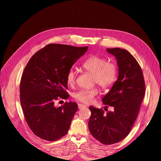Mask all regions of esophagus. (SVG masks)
I'll return each mask as SVG.
<instances>
[{"mask_svg":"<svg viewBox=\"0 0 161 161\" xmlns=\"http://www.w3.org/2000/svg\"><path fill=\"white\" fill-rule=\"evenodd\" d=\"M78 108H79V109H82V108H86V106L85 105H83V104L79 103V104H78Z\"/></svg>","mask_w":161,"mask_h":161,"instance_id":"34e87169","label":"esophagus"}]
</instances>
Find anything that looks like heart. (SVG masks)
Instances as JSON below:
<instances>
[{
	"label": "heart",
	"mask_w": 161,
	"mask_h": 161,
	"mask_svg": "<svg viewBox=\"0 0 161 161\" xmlns=\"http://www.w3.org/2000/svg\"><path fill=\"white\" fill-rule=\"evenodd\" d=\"M82 66L85 70L93 75V82L102 88L111 86L115 80L117 67L113 62H108L105 58L92 55L82 62ZM76 73L74 69H70L66 75V82L69 85L75 83ZM98 93L97 88L82 89L75 92V98L82 103H90Z\"/></svg>",
	"instance_id": "heart-1"
}]
</instances>
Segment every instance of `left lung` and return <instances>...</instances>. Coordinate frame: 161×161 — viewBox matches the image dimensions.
Wrapping results in <instances>:
<instances>
[{
	"label": "left lung",
	"instance_id": "1",
	"mask_svg": "<svg viewBox=\"0 0 161 161\" xmlns=\"http://www.w3.org/2000/svg\"><path fill=\"white\" fill-rule=\"evenodd\" d=\"M107 52L115 58L118 78L102 99L104 109L89 107V128L95 138L109 145L120 142L129 134L144 99L145 82L139 64L128 51L117 47L108 48ZM108 106H113L114 110L108 111Z\"/></svg>",
	"mask_w": 161,
	"mask_h": 161
}]
</instances>
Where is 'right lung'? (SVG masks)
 <instances>
[{"instance_id": "obj_1", "label": "right lung", "mask_w": 161, "mask_h": 161, "mask_svg": "<svg viewBox=\"0 0 161 161\" xmlns=\"http://www.w3.org/2000/svg\"><path fill=\"white\" fill-rule=\"evenodd\" d=\"M88 47L52 43L28 62L20 84V101L25 118L38 137L55 141L65 136L78 110L75 102L56 107L58 97L68 99L66 75Z\"/></svg>"}]
</instances>
